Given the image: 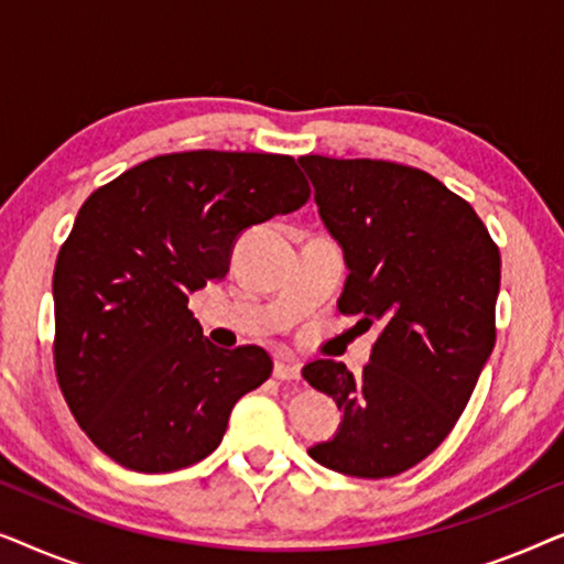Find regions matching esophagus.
I'll return each instance as SVG.
<instances>
[{
	"instance_id": "1",
	"label": "esophagus",
	"mask_w": 564,
	"mask_h": 564,
	"mask_svg": "<svg viewBox=\"0 0 564 564\" xmlns=\"http://www.w3.org/2000/svg\"><path fill=\"white\" fill-rule=\"evenodd\" d=\"M274 377L282 382H292V380H300V365L295 359L284 357V359H276L274 361Z\"/></svg>"
}]
</instances>
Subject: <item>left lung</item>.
Masks as SVG:
<instances>
[{
    "label": "left lung",
    "instance_id": "1",
    "mask_svg": "<svg viewBox=\"0 0 564 564\" xmlns=\"http://www.w3.org/2000/svg\"><path fill=\"white\" fill-rule=\"evenodd\" d=\"M330 236L344 246V315L380 326L354 377L315 359L303 377L344 413L307 454L334 473L382 480L449 436L496 346L500 251L473 205L415 166L300 156Z\"/></svg>",
    "mask_w": 564,
    "mask_h": 564
}]
</instances>
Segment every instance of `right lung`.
Instances as JSON below:
<instances>
[{
    "label": "right lung",
    "instance_id": "obj_1",
    "mask_svg": "<svg viewBox=\"0 0 564 564\" xmlns=\"http://www.w3.org/2000/svg\"><path fill=\"white\" fill-rule=\"evenodd\" d=\"M307 197L295 159L246 151L164 153L91 192L53 272V365L99 452L174 473L218 449L272 359L207 341L189 292L228 274L241 230Z\"/></svg>",
    "mask_w": 564,
    "mask_h": 564
}]
</instances>
